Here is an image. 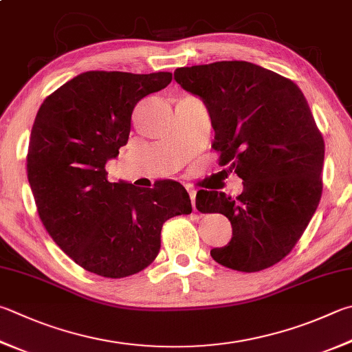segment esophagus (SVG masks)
<instances>
[{
  "instance_id": "34e87169",
  "label": "esophagus",
  "mask_w": 352,
  "mask_h": 352,
  "mask_svg": "<svg viewBox=\"0 0 352 352\" xmlns=\"http://www.w3.org/2000/svg\"><path fill=\"white\" fill-rule=\"evenodd\" d=\"M188 192L190 195V201H192V208H194V210H197V208H195V190L192 188H188Z\"/></svg>"
}]
</instances>
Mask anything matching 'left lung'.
<instances>
[{
  "label": "left lung",
  "mask_w": 352,
  "mask_h": 352,
  "mask_svg": "<svg viewBox=\"0 0 352 352\" xmlns=\"http://www.w3.org/2000/svg\"><path fill=\"white\" fill-rule=\"evenodd\" d=\"M175 81L210 112L219 164L243 180L237 197L200 190L197 209L220 212L232 239L210 251L229 270L257 272L283 260L320 201L324 142L289 78L248 61L178 67Z\"/></svg>",
  "instance_id": "obj_1"
}]
</instances>
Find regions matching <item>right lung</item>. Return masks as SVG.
I'll list each match as a JSON object with an SVG mask.
<instances>
[{"label":"right lung","mask_w":352,"mask_h":352,"mask_svg":"<svg viewBox=\"0 0 352 352\" xmlns=\"http://www.w3.org/2000/svg\"><path fill=\"white\" fill-rule=\"evenodd\" d=\"M170 81V72L80 74L46 97L32 126L28 178L38 215L61 251L97 276L143 271L160 252L164 221L192 212L177 182L140 189L106 178V162L129 140L133 107Z\"/></svg>","instance_id":"1"}]
</instances>
